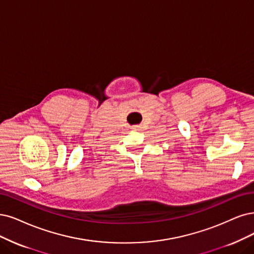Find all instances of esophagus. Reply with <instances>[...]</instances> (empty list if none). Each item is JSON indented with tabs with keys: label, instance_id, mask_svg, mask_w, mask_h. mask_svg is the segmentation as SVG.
<instances>
[{
	"label": "esophagus",
	"instance_id": "obj_1",
	"mask_svg": "<svg viewBox=\"0 0 254 254\" xmlns=\"http://www.w3.org/2000/svg\"><path fill=\"white\" fill-rule=\"evenodd\" d=\"M138 127H137V126H135V127H132V128H133V129H137V128H138Z\"/></svg>",
	"mask_w": 254,
	"mask_h": 254
}]
</instances>
